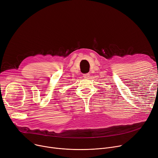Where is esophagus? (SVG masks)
Returning a JSON list of instances; mask_svg holds the SVG:
<instances>
[{
    "mask_svg": "<svg viewBox=\"0 0 158 158\" xmlns=\"http://www.w3.org/2000/svg\"><path fill=\"white\" fill-rule=\"evenodd\" d=\"M83 77L84 78H88L89 77V73H87V74H83Z\"/></svg>",
    "mask_w": 158,
    "mask_h": 158,
    "instance_id": "esophagus-1",
    "label": "esophagus"
}]
</instances>
